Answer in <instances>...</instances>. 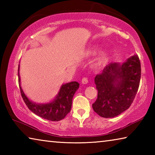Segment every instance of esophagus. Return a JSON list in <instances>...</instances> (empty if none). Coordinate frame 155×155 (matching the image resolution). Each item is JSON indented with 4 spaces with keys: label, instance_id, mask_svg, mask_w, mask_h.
<instances>
[{
    "label": "esophagus",
    "instance_id": "esophagus-1",
    "mask_svg": "<svg viewBox=\"0 0 155 155\" xmlns=\"http://www.w3.org/2000/svg\"><path fill=\"white\" fill-rule=\"evenodd\" d=\"M88 83V79L86 77H84L83 79H82V83L83 84H87Z\"/></svg>",
    "mask_w": 155,
    "mask_h": 155
}]
</instances>
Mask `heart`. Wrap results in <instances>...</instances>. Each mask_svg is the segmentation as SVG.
<instances>
[{
    "label": "heart",
    "instance_id": "b5f03b06",
    "mask_svg": "<svg viewBox=\"0 0 155 155\" xmlns=\"http://www.w3.org/2000/svg\"><path fill=\"white\" fill-rule=\"evenodd\" d=\"M96 50L94 49L92 51V53H94V54L96 53ZM107 57V52H103V53H101V55H100V57H99V62L102 63V62L106 60Z\"/></svg>",
    "mask_w": 155,
    "mask_h": 155
}]
</instances>
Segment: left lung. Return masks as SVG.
I'll use <instances>...</instances> for the list:
<instances>
[{
  "label": "left lung",
  "mask_w": 155,
  "mask_h": 155,
  "mask_svg": "<svg viewBox=\"0 0 155 155\" xmlns=\"http://www.w3.org/2000/svg\"><path fill=\"white\" fill-rule=\"evenodd\" d=\"M141 78V64L137 54L127 61L111 63L94 78L98 97L92 104L101 117L109 118L129 108L137 92Z\"/></svg>",
  "instance_id": "left-lung-1"
}]
</instances>
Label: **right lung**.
I'll list each match as a JSON object with an SVG mask.
<instances>
[{
    "mask_svg": "<svg viewBox=\"0 0 155 155\" xmlns=\"http://www.w3.org/2000/svg\"><path fill=\"white\" fill-rule=\"evenodd\" d=\"M20 65L18 66V82L20 93L23 101L31 111L44 119L51 121H59L64 119L70 111L72 103V98L79 87V83L77 81L63 84L58 94L53 101L48 103L38 104L31 101L25 95L20 86L19 74Z\"/></svg>",
    "mask_w": 155,
    "mask_h": 155,
    "instance_id": "obj_1",
    "label": "right lung"
}]
</instances>
